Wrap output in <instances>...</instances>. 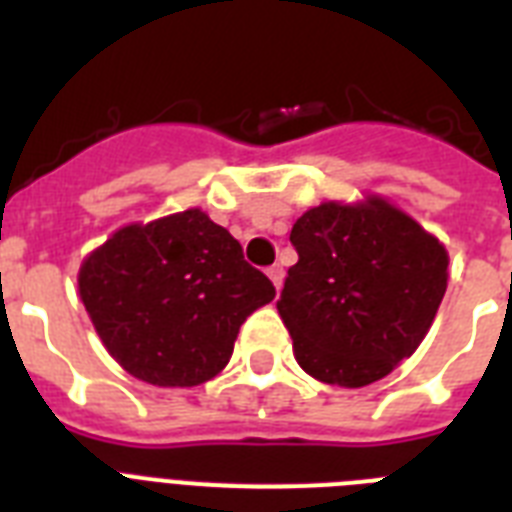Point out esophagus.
<instances>
[{
    "mask_svg": "<svg viewBox=\"0 0 512 512\" xmlns=\"http://www.w3.org/2000/svg\"><path fill=\"white\" fill-rule=\"evenodd\" d=\"M268 279L273 281V287L281 289V281H284V268H281V265H271V268H268Z\"/></svg>",
    "mask_w": 512,
    "mask_h": 512,
    "instance_id": "esophagus-1",
    "label": "esophagus"
}]
</instances>
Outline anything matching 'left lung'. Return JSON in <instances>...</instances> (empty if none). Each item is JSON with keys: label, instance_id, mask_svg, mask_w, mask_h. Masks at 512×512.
Segmentation results:
<instances>
[{"label": "left lung", "instance_id": "left-lung-1", "mask_svg": "<svg viewBox=\"0 0 512 512\" xmlns=\"http://www.w3.org/2000/svg\"><path fill=\"white\" fill-rule=\"evenodd\" d=\"M297 263L276 308L297 364L361 388L417 350L446 292V249L388 201L321 204L289 233Z\"/></svg>", "mask_w": 512, "mask_h": 512}]
</instances>
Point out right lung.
<instances>
[{
  "label": "right lung",
  "mask_w": 512,
  "mask_h": 512,
  "mask_svg": "<svg viewBox=\"0 0 512 512\" xmlns=\"http://www.w3.org/2000/svg\"><path fill=\"white\" fill-rule=\"evenodd\" d=\"M79 295L119 364L159 388L212 380L276 287L199 209L127 225L84 260Z\"/></svg>",
  "instance_id": "obj_1"
}]
</instances>
